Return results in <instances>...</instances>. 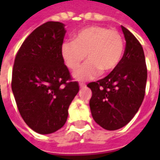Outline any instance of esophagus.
Segmentation results:
<instances>
[{"label": "esophagus", "mask_w": 160, "mask_h": 160, "mask_svg": "<svg viewBox=\"0 0 160 160\" xmlns=\"http://www.w3.org/2000/svg\"><path fill=\"white\" fill-rule=\"evenodd\" d=\"M79 85H80V88H84V87H87V85H86V84H85V83H82V82H80V83L79 84Z\"/></svg>", "instance_id": "obj_1"}]
</instances>
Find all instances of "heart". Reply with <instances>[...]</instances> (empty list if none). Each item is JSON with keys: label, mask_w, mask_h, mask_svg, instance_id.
<instances>
[{"label": "heart", "mask_w": 160, "mask_h": 160, "mask_svg": "<svg viewBox=\"0 0 160 160\" xmlns=\"http://www.w3.org/2000/svg\"><path fill=\"white\" fill-rule=\"evenodd\" d=\"M124 41L117 29L102 26H92L78 32L74 42H64L62 56L67 67L76 70L86 59L87 62L74 73L79 80H87L99 73H109L118 66L122 57Z\"/></svg>", "instance_id": "b5f03b06"}]
</instances>
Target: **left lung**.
<instances>
[{
    "mask_svg": "<svg viewBox=\"0 0 160 160\" xmlns=\"http://www.w3.org/2000/svg\"><path fill=\"white\" fill-rule=\"evenodd\" d=\"M126 47L118 66L96 82L87 84L92 92L90 109L94 121L107 130L128 124L144 99L148 69L143 48L132 33L122 26Z\"/></svg>",
    "mask_w": 160,
    "mask_h": 160,
    "instance_id": "1",
    "label": "left lung"
}]
</instances>
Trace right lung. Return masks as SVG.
I'll return each mask as SVG.
<instances>
[{
	"mask_svg": "<svg viewBox=\"0 0 160 160\" xmlns=\"http://www.w3.org/2000/svg\"><path fill=\"white\" fill-rule=\"evenodd\" d=\"M65 33L62 23L42 24L26 38L14 59L11 86L19 114L42 134L54 133L65 124L80 89L62 56Z\"/></svg>",
	"mask_w": 160,
	"mask_h": 160,
	"instance_id": "1",
	"label": "right lung"
}]
</instances>
